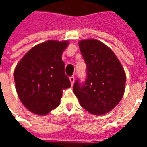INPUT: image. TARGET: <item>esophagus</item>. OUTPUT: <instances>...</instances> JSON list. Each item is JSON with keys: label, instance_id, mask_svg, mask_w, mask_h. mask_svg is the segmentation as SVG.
Listing matches in <instances>:
<instances>
[{"label": "esophagus", "instance_id": "34e87169", "mask_svg": "<svg viewBox=\"0 0 147 147\" xmlns=\"http://www.w3.org/2000/svg\"><path fill=\"white\" fill-rule=\"evenodd\" d=\"M70 81L71 86H73L74 83H75V76H71L70 77Z\"/></svg>", "mask_w": 147, "mask_h": 147}]
</instances>
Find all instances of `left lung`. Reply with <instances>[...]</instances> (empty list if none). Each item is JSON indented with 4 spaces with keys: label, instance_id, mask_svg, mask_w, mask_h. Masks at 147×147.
<instances>
[{
    "label": "left lung",
    "instance_id": "8db88e82",
    "mask_svg": "<svg viewBox=\"0 0 147 147\" xmlns=\"http://www.w3.org/2000/svg\"><path fill=\"white\" fill-rule=\"evenodd\" d=\"M86 64L83 83L77 80L73 91L81 106L94 115L109 113L120 102L125 89L126 75L120 61L107 45L96 39L79 42Z\"/></svg>",
    "mask_w": 147,
    "mask_h": 147
}]
</instances>
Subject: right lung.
<instances>
[{"label": "right lung", "instance_id": "1", "mask_svg": "<svg viewBox=\"0 0 147 147\" xmlns=\"http://www.w3.org/2000/svg\"><path fill=\"white\" fill-rule=\"evenodd\" d=\"M66 41L49 40L34 46L16 67V89L21 102L30 112L45 115L57 108L62 90L71 86L65 75L63 51Z\"/></svg>", "mask_w": 147, "mask_h": 147}]
</instances>
